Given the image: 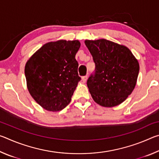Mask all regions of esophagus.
<instances>
[{
  "label": "esophagus",
  "mask_w": 159,
  "mask_h": 159,
  "mask_svg": "<svg viewBox=\"0 0 159 159\" xmlns=\"http://www.w3.org/2000/svg\"><path fill=\"white\" fill-rule=\"evenodd\" d=\"M87 79H88V76H87V75H86V76H84L82 77V80H83V83H85L86 80H87Z\"/></svg>",
  "instance_id": "1"
}]
</instances>
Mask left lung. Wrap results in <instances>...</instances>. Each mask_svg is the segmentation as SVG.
<instances>
[{
    "label": "left lung",
    "instance_id": "left-lung-1",
    "mask_svg": "<svg viewBox=\"0 0 159 159\" xmlns=\"http://www.w3.org/2000/svg\"><path fill=\"white\" fill-rule=\"evenodd\" d=\"M85 43L95 64L87 81L94 101L104 107L121 104L135 87L138 61L127 47L108 40H86Z\"/></svg>",
    "mask_w": 159,
    "mask_h": 159
}]
</instances>
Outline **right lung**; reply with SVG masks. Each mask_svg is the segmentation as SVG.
Masks as SVG:
<instances>
[{"label":"right lung","instance_id":"add662e5","mask_svg":"<svg viewBox=\"0 0 159 159\" xmlns=\"http://www.w3.org/2000/svg\"><path fill=\"white\" fill-rule=\"evenodd\" d=\"M79 41L50 42L38 50L25 69L30 95L43 108L58 111L68 105L80 80L75 56Z\"/></svg>","mask_w":159,"mask_h":159}]
</instances>
